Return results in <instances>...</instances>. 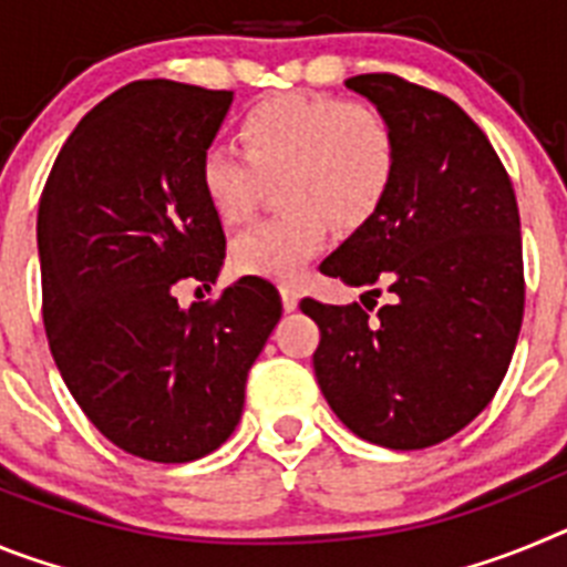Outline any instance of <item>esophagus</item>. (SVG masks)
I'll use <instances>...</instances> for the list:
<instances>
[{
    "label": "esophagus",
    "instance_id": "obj_1",
    "mask_svg": "<svg viewBox=\"0 0 567 567\" xmlns=\"http://www.w3.org/2000/svg\"><path fill=\"white\" fill-rule=\"evenodd\" d=\"M280 300H284V309H287V312H295V309H298V300H300L298 289L289 287V284H284V287H280Z\"/></svg>",
    "mask_w": 567,
    "mask_h": 567
}]
</instances>
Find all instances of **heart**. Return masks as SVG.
Listing matches in <instances>:
<instances>
[{
	"label": "heart",
	"mask_w": 567,
	"mask_h": 567,
	"mask_svg": "<svg viewBox=\"0 0 567 567\" xmlns=\"http://www.w3.org/2000/svg\"><path fill=\"white\" fill-rule=\"evenodd\" d=\"M244 155L209 144L198 189L221 224L252 215L264 184L278 182L280 218L258 221L229 247V267L247 278L292 280L323 249L329 221H372L398 182L400 142L392 122L363 102L323 93H272L238 122Z\"/></svg>",
	"instance_id": "1"
}]
</instances>
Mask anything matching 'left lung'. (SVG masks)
Returning <instances> with one entry per match:
<instances>
[{
  "label": "left lung",
  "instance_id": "8db88e82",
  "mask_svg": "<svg viewBox=\"0 0 567 567\" xmlns=\"http://www.w3.org/2000/svg\"><path fill=\"white\" fill-rule=\"evenodd\" d=\"M346 87L392 122L400 169L380 213L320 272L392 300L374 318L358 303L312 298L300 309L320 329L315 378L340 423L414 452L465 429L508 372L525 309L517 195L452 99L392 73L346 79Z\"/></svg>",
  "mask_w": 567,
  "mask_h": 567
}]
</instances>
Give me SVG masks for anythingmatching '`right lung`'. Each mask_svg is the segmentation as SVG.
I'll return each instance as SVG.
<instances>
[{
	"label": "right lung",
	"mask_w": 567,
	"mask_h": 567,
	"mask_svg": "<svg viewBox=\"0 0 567 567\" xmlns=\"http://www.w3.org/2000/svg\"><path fill=\"white\" fill-rule=\"evenodd\" d=\"M233 90L147 79L84 115L39 202L42 315L70 394L113 445L153 463L215 452L244 412L247 374L280 295L240 278L178 307L182 280L215 284L221 221L198 189Z\"/></svg>",
	"instance_id": "1"
}]
</instances>
